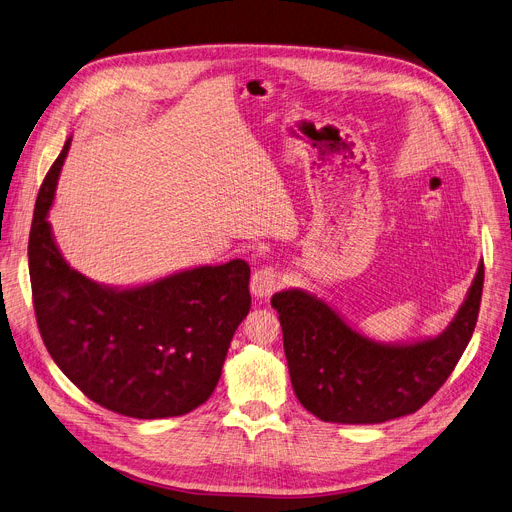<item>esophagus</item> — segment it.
Listing matches in <instances>:
<instances>
[{
  "label": "esophagus",
  "mask_w": 512,
  "mask_h": 512,
  "mask_svg": "<svg viewBox=\"0 0 512 512\" xmlns=\"http://www.w3.org/2000/svg\"><path fill=\"white\" fill-rule=\"evenodd\" d=\"M280 286H282V276L274 267L257 269L251 278V294L257 300L271 296L276 290H280Z\"/></svg>",
  "instance_id": "34e87169"
}]
</instances>
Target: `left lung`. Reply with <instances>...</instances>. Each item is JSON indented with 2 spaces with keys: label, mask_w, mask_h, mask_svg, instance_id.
<instances>
[{
  "label": "left lung",
  "mask_w": 512,
  "mask_h": 512,
  "mask_svg": "<svg viewBox=\"0 0 512 512\" xmlns=\"http://www.w3.org/2000/svg\"><path fill=\"white\" fill-rule=\"evenodd\" d=\"M484 263L447 329L383 344L356 331L323 298L290 288L271 296L298 401L323 422L381 424L418 412L442 387L478 323Z\"/></svg>",
  "instance_id": "1"
}]
</instances>
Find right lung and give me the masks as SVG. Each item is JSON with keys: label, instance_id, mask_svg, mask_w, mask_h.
Masks as SVG:
<instances>
[{"label": "right lung", "instance_id": "obj_1", "mask_svg": "<svg viewBox=\"0 0 512 512\" xmlns=\"http://www.w3.org/2000/svg\"><path fill=\"white\" fill-rule=\"evenodd\" d=\"M72 138L41 185L28 238L43 342L86 397L127 418L189 414L214 393L232 335L251 309L243 259L142 286L98 284L67 263L47 220Z\"/></svg>", "mask_w": 512, "mask_h": 512}]
</instances>
